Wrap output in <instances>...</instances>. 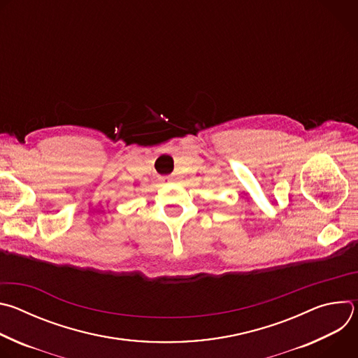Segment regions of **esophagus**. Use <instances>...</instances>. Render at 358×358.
<instances>
[{"label":"esophagus","mask_w":358,"mask_h":358,"mask_svg":"<svg viewBox=\"0 0 358 358\" xmlns=\"http://www.w3.org/2000/svg\"><path fill=\"white\" fill-rule=\"evenodd\" d=\"M167 181H171V178H167Z\"/></svg>","instance_id":"34e87169"}]
</instances>
